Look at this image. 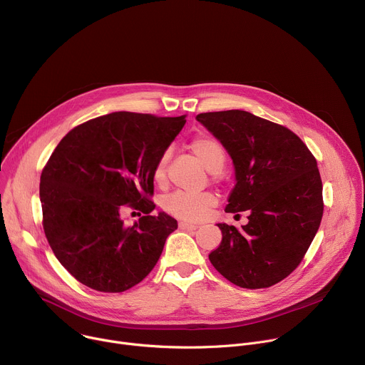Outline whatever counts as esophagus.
Masks as SVG:
<instances>
[{
  "instance_id": "1",
  "label": "esophagus",
  "mask_w": 365,
  "mask_h": 365,
  "mask_svg": "<svg viewBox=\"0 0 365 365\" xmlns=\"http://www.w3.org/2000/svg\"><path fill=\"white\" fill-rule=\"evenodd\" d=\"M179 228L180 230H185V231H195L197 228V225H193V224H187V222H179Z\"/></svg>"
}]
</instances>
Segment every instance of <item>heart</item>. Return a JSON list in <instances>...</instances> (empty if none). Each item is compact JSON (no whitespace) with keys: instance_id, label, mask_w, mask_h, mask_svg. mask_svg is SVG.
Segmentation results:
<instances>
[{"instance_id":"1","label":"heart","mask_w":365,"mask_h":365,"mask_svg":"<svg viewBox=\"0 0 365 365\" xmlns=\"http://www.w3.org/2000/svg\"><path fill=\"white\" fill-rule=\"evenodd\" d=\"M190 150L195 153L196 158L202 162L205 169L211 173H217L222 169L225 163V150L222 144L212 135L199 134L190 141ZM169 162V153H163L158 165L154 168V180L163 183L166 179V166ZM217 197L210 193L203 192L197 195L175 192L163 200L165 210L179 218L187 221L202 220L207 211L215 206Z\"/></svg>"}]
</instances>
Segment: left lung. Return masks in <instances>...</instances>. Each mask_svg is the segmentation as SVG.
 Here are the masks:
<instances>
[{
  "label": "left lung",
  "instance_id": "obj_1",
  "mask_svg": "<svg viewBox=\"0 0 365 365\" xmlns=\"http://www.w3.org/2000/svg\"><path fill=\"white\" fill-rule=\"evenodd\" d=\"M196 120L231 155L235 186L227 212L248 211L242 230L218 224L212 266L245 289L270 287L303 259L324 214L317 159L289 128L247 111L203 113Z\"/></svg>",
  "mask_w": 365,
  "mask_h": 365
}]
</instances>
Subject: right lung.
Listing matches in <instances>:
<instances>
[{
    "mask_svg": "<svg viewBox=\"0 0 365 365\" xmlns=\"http://www.w3.org/2000/svg\"><path fill=\"white\" fill-rule=\"evenodd\" d=\"M186 115L111 113L71 130L40 176L46 238L61 264L82 284L120 293L159 262L178 221L153 215L154 168ZM124 204L140 211L127 227Z\"/></svg>",
    "mask_w": 365,
    "mask_h": 365,
    "instance_id": "add662e5",
    "label": "right lung"
}]
</instances>
